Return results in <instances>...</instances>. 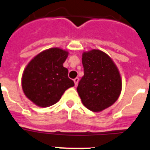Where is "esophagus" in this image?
Segmentation results:
<instances>
[{
	"instance_id": "34e87169",
	"label": "esophagus",
	"mask_w": 150,
	"mask_h": 150,
	"mask_svg": "<svg viewBox=\"0 0 150 150\" xmlns=\"http://www.w3.org/2000/svg\"><path fill=\"white\" fill-rule=\"evenodd\" d=\"M79 80V78H75V79H74V82H75V86H77V85H78Z\"/></svg>"
}]
</instances>
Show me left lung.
<instances>
[{"label":"left lung","mask_w":150,"mask_h":150,"mask_svg":"<svg viewBox=\"0 0 150 150\" xmlns=\"http://www.w3.org/2000/svg\"><path fill=\"white\" fill-rule=\"evenodd\" d=\"M84 75L77 91L87 109L98 112L117 101L122 91V80L117 67L109 55L99 50L83 54Z\"/></svg>","instance_id":"obj_1"}]
</instances>
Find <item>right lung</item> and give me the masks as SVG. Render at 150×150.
I'll return each mask as SVG.
<instances>
[{
  "mask_svg": "<svg viewBox=\"0 0 150 150\" xmlns=\"http://www.w3.org/2000/svg\"><path fill=\"white\" fill-rule=\"evenodd\" d=\"M68 52L54 47L30 61L22 76V88L30 100L41 107L54 105L69 87L75 86L64 67Z\"/></svg>",
  "mask_w": 150,
  "mask_h": 150,
  "instance_id": "right-lung-1",
  "label": "right lung"
}]
</instances>
